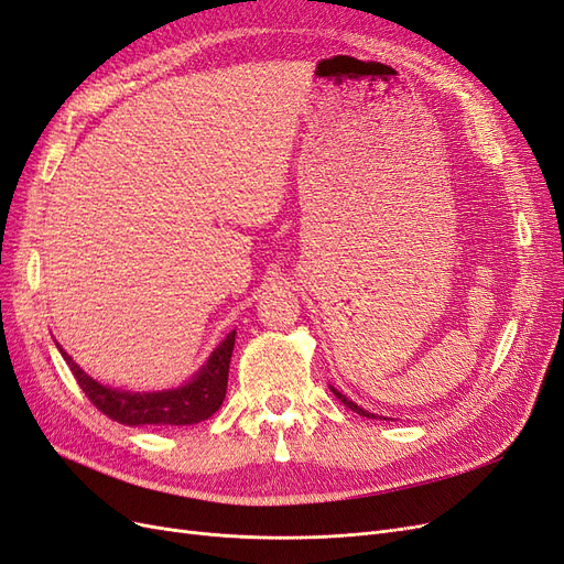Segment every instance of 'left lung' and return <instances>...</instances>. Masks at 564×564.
<instances>
[{"label": "left lung", "mask_w": 564, "mask_h": 564, "mask_svg": "<svg viewBox=\"0 0 564 564\" xmlns=\"http://www.w3.org/2000/svg\"><path fill=\"white\" fill-rule=\"evenodd\" d=\"M332 392H334V395L340 400V402H344L348 409H352V412L355 414H360V416H367V419H381V416H377V414H371V412H365V409L362 406H357L352 400H348L346 395H340V392L336 390V388H332Z\"/></svg>", "instance_id": "left-lung-1"}]
</instances>
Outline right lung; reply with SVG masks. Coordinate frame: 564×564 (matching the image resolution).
I'll return each instance as SVG.
<instances>
[{
	"mask_svg": "<svg viewBox=\"0 0 564 564\" xmlns=\"http://www.w3.org/2000/svg\"><path fill=\"white\" fill-rule=\"evenodd\" d=\"M232 348L235 332L220 340L207 365L195 373L193 381H187L181 388L160 392H129L94 381L58 346L63 360L70 367L84 395L91 400L98 412H104L108 419L124 425H195L214 416L226 400Z\"/></svg>",
	"mask_w": 564,
	"mask_h": 564,
	"instance_id": "add662e5",
	"label": "right lung"
}]
</instances>
